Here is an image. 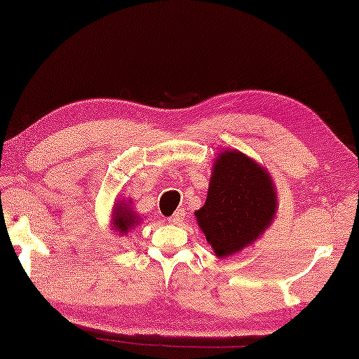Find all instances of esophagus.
Instances as JSON below:
<instances>
[{"instance_id": "1", "label": "esophagus", "mask_w": 359, "mask_h": 359, "mask_svg": "<svg viewBox=\"0 0 359 359\" xmlns=\"http://www.w3.org/2000/svg\"><path fill=\"white\" fill-rule=\"evenodd\" d=\"M184 216H186L184 210H178L173 216H170L168 222H170V224H181V222L184 221Z\"/></svg>"}]
</instances>
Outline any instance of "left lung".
<instances>
[{"label":"left lung","instance_id":"1","mask_svg":"<svg viewBox=\"0 0 359 359\" xmlns=\"http://www.w3.org/2000/svg\"><path fill=\"white\" fill-rule=\"evenodd\" d=\"M277 186L269 170L238 149L215 158L207 201L194 211L197 224L219 259L251 246L273 224Z\"/></svg>","mask_w":359,"mask_h":359}]
</instances>
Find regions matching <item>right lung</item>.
<instances>
[{"label":"right lung","mask_w":359,"mask_h":359,"mask_svg":"<svg viewBox=\"0 0 359 359\" xmlns=\"http://www.w3.org/2000/svg\"><path fill=\"white\" fill-rule=\"evenodd\" d=\"M143 219L140 218V213L133 208L132 198H116L113 210H111L109 229L119 237H124L128 232H132L140 226Z\"/></svg>","instance_id":"right-lung-1"}]
</instances>
